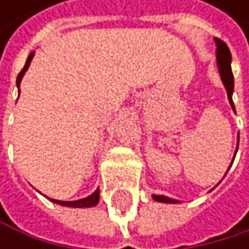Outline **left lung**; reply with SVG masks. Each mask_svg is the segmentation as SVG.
I'll return each instance as SVG.
<instances>
[{"mask_svg": "<svg viewBox=\"0 0 249 249\" xmlns=\"http://www.w3.org/2000/svg\"><path fill=\"white\" fill-rule=\"evenodd\" d=\"M215 43H216V64H218V71H219V76H221V80L226 87V91H227V97H229V101H230V106L231 109L234 110V104H233V100H231V94H233V88H234V82H233V73H231V67H230V62H231V53L229 51V47L226 43H223L221 40L215 38ZM237 152V151H236ZM236 157V154H234ZM230 169V167H229ZM154 200L157 202H161V203H178V200L175 198H170V197H166V196H152Z\"/></svg>", "mask_w": 249, "mask_h": 249, "instance_id": "8db88e82", "label": "left lung"}]
</instances>
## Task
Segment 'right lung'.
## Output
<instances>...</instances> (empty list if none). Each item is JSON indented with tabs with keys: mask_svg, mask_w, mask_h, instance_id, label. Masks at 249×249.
I'll return each instance as SVG.
<instances>
[{
	"mask_svg": "<svg viewBox=\"0 0 249 249\" xmlns=\"http://www.w3.org/2000/svg\"><path fill=\"white\" fill-rule=\"evenodd\" d=\"M33 56H34V52H33L30 56H28V59H26V62H25V65H23L22 71L19 73V76H18V79H16L18 88H19L20 80H22L25 71L28 70V67H30V64H31ZM98 200H100V190H95L91 196L85 197V198H80V200H74V202H62V200H52V202H53V203H58V205H62V206H69V208H92V206H95V205L98 203Z\"/></svg>",
	"mask_w": 249,
	"mask_h": 249,
	"instance_id": "1",
	"label": "right lung"
}]
</instances>
